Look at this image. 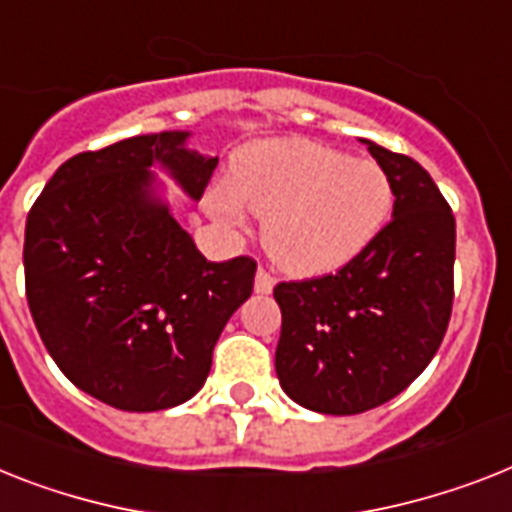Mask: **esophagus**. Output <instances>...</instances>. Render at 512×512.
I'll return each mask as SVG.
<instances>
[{
  "label": "esophagus",
  "instance_id": "esophagus-1",
  "mask_svg": "<svg viewBox=\"0 0 512 512\" xmlns=\"http://www.w3.org/2000/svg\"><path fill=\"white\" fill-rule=\"evenodd\" d=\"M272 287H274V277L266 272L264 266H259V269H256V280H253V290H256L259 295H269L272 293Z\"/></svg>",
  "mask_w": 512,
  "mask_h": 512
}]
</instances>
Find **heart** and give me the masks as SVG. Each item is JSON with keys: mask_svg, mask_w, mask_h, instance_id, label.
Wrapping results in <instances>:
<instances>
[{"mask_svg": "<svg viewBox=\"0 0 512 512\" xmlns=\"http://www.w3.org/2000/svg\"><path fill=\"white\" fill-rule=\"evenodd\" d=\"M392 204L395 188L382 164L306 138L256 143L235 159L230 183L206 196L227 227L243 222V206L264 217L269 259L301 277L356 259L387 225Z\"/></svg>", "mask_w": 512, "mask_h": 512, "instance_id": "b5f03b06", "label": "heart"}]
</instances>
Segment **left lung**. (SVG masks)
Listing matches in <instances>:
<instances>
[{
    "instance_id": "obj_1",
    "label": "left lung",
    "mask_w": 512,
    "mask_h": 512,
    "mask_svg": "<svg viewBox=\"0 0 512 512\" xmlns=\"http://www.w3.org/2000/svg\"><path fill=\"white\" fill-rule=\"evenodd\" d=\"M363 143L392 180V219L335 274L274 287L282 390L329 416L400 395L429 366L453 314V209L411 156Z\"/></svg>"
}]
</instances>
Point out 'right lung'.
Instances as JSON below:
<instances>
[{"label": "right lung", "instance_id": "right-lung-1", "mask_svg": "<svg viewBox=\"0 0 512 512\" xmlns=\"http://www.w3.org/2000/svg\"><path fill=\"white\" fill-rule=\"evenodd\" d=\"M188 133L135 135L67 159L25 222V298L49 356L75 387L120 411L190 400L227 319L251 298L256 261H206L154 196L162 164L204 196L217 156Z\"/></svg>", "mask_w": 512, "mask_h": 512}]
</instances>
